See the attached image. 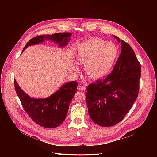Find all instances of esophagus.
I'll return each mask as SVG.
<instances>
[{"label":"esophagus","mask_w":157,"mask_h":157,"mask_svg":"<svg viewBox=\"0 0 157 157\" xmlns=\"http://www.w3.org/2000/svg\"><path fill=\"white\" fill-rule=\"evenodd\" d=\"M79 91H85L86 90V87L85 86H84L81 85V86H79Z\"/></svg>","instance_id":"esophagus-1"}]
</instances>
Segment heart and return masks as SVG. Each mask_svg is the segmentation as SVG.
Returning <instances> with one entry per match:
<instances>
[{
	"instance_id": "obj_1",
	"label": "heart",
	"mask_w": 157,
	"mask_h": 157,
	"mask_svg": "<svg viewBox=\"0 0 157 157\" xmlns=\"http://www.w3.org/2000/svg\"><path fill=\"white\" fill-rule=\"evenodd\" d=\"M118 56L119 50L115 43L97 38L81 43L76 52V61L84 63L86 73L94 79L106 76L113 69ZM72 70L77 72L78 67L74 65Z\"/></svg>"
}]
</instances>
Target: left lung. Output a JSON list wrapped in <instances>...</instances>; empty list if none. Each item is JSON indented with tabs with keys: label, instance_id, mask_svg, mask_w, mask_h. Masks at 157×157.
<instances>
[{
	"label": "left lung",
	"instance_id": "obj_1",
	"mask_svg": "<svg viewBox=\"0 0 157 157\" xmlns=\"http://www.w3.org/2000/svg\"><path fill=\"white\" fill-rule=\"evenodd\" d=\"M121 43V53L113 70L103 80L88 85L86 103L88 113L98 125L108 127L120 122L136 101L141 76V66L129 44Z\"/></svg>",
	"mask_w": 157,
	"mask_h": 157
}]
</instances>
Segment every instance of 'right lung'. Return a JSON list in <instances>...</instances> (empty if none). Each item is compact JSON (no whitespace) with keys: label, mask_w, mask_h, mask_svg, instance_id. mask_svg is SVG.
<instances>
[{"label":"right lung","mask_w":157,"mask_h":157,"mask_svg":"<svg viewBox=\"0 0 157 157\" xmlns=\"http://www.w3.org/2000/svg\"><path fill=\"white\" fill-rule=\"evenodd\" d=\"M71 34L64 32L34 37L26 44L22 52L29 46L48 40L58 44L59 47H65L68 43ZM14 85L21 105L30 118L43 127L52 128L60 125L66 119L70 104L77 91L78 83L75 81L66 82L56 92L43 99L30 97L20 87L15 79Z\"/></svg>","instance_id":"add662e5"}]
</instances>
